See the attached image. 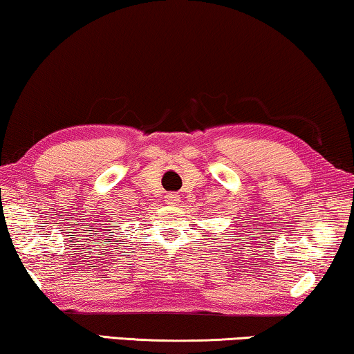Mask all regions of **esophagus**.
<instances>
[{
    "label": "esophagus",
    "instance_id": "obj_1",
    "mask_svg": "<svg viewBox=\"0 0 354 354\" xmlns=\"http://www.w3.org/2000/svg\"><path fill=\"white\" fill-rule=\"evenodd\" d=\"M165 201H167L168 205H178V203L181 202V198H179L178 194L171 192V194H168V196L165 197Z\"/></svg>",
    "mask_w": 354,
    "mask_h": 354
}]
</instances>
